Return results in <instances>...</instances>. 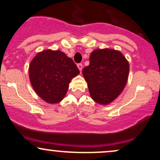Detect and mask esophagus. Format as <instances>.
<instances>
[{
  "mask_svg": "<svg viewBox=\"0 0 160 160\" xmlns=\"http://www.w3.org/2000/svg\"><path fill=\"white\" fill-rule=\"evenodd\" d=\"M78 69L80 70V72H81L82 69V64H78Z\"/></svg>",
  "mask_w": 160,
  "mask_h": 160,
  "instance_id": "1",
  "label": "esophagus"
}]
</instances>
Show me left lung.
<instances>
[{
	"mask_svg": "<svg viewBox=\"0 0 160 160\" xmlns=\"http://www.w3.org/2000/svg\"><path fill=\"white\" fill-rule=\"evenodd\" d=\"M129 65L122 53L111 49H97L82 70L91 98L106 105L114 101L126 86Z\"/></svg>",
	"mask_w": 160,
	"mask_h": 160,
	"instance_id": "8db88e82",
	"label": "left lung"
}]
</instances>
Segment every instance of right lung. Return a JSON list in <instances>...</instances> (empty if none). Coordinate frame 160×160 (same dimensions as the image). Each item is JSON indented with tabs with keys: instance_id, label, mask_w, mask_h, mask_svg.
Instances as JSON below:
<instances>
[{
	"instance_id": "obj_1",
	"label": "right lung",
	"mask_w": 160,
	"mask_h": 160,
	"mask_svg": "<svg viewBox=\"0 0 160 160\" xmlns=\"http://www.w3.org/2000/svg\"><path fill=\"white\" fill-rule=\"evenodd\" d=\"M29 79L35 92L49 104L65 98L71 79L80 71L71 58L60 50L38 52L29 65Z\"/></svg>"
}]
</instances>
